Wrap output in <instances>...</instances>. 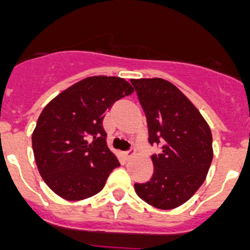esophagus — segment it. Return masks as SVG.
Listing matches in <instances>:
<instances>
[{"instance_id": "esophagus-1", "label": "esophagus", "mask_w": 250, "mask_h": 250, "mask_svg": "<svg viewBox=\"0 0 250 250\" xmlns=\"http://www.w3.org/2000/svg\"><path fill=\"white\" fill-rule=\"evenodd\" d=\"M134 153H136V148H129V149L128 150H125V157H127V158H129V157H132L134 154Z\"/></svg>"}]
</instances>
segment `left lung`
Listing matches in <instances>:
<instances>
[{"label":"left lung","mask_w":250,"mask_h":250,"mask_svg":"<svg viewBox=\"0 0 250 250\" xmlns=\"http://www.w3.org/2000/svg\"><path fill=\"white\" fill-rule=\"evenodd\" d=\"M145 111L152 154V178L136 183L139 198L159 209L186 203L206 181L213 159L208 123L174 84L162 78L130 80Z\"/></svg>","instance_id":"obj_1"}]
</instances>
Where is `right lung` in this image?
Here are the masks:
<instances>
[{
	"instance_id": "add662e5",
	"label": "right lung",
	"mask_w": 250,
	"mask_h": 250,
	"mask_svg": "<svg viewBox=\"0 0 250 250\" xmlns=\"http://www.w3.org/2000/svg\"><path fill=\"white\" fill-rule=\"evenodd\" d=\"M120 77L84 78L60 93L40 114L32 148L47 186L67 201L97 194L120 162L107 147L102 121L114 102L133 93Z\"/></svg>"
}]
</instances>
